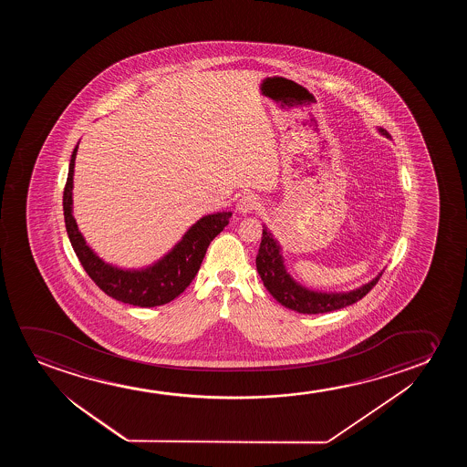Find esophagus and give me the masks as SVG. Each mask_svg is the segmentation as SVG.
Instances as JSON below:
<instances>
[{
    "label": "esophagus",
    "mask_w": 467,
    "mask_h": 467,
    "mask_svg": "<svg viewBox=\"0 0 467 467\" xmlns=\"http://www.w3.org/2000/svg\"><path fill=\"white\" fill-rule=\"evenodd\" d=\"M260 199L256 194H244L241 196V199L237 201L236 209L239 213H243V215H247V213H252V212L256 211V209H260Z\"/></svg>",
    "instance_id": "obj_1"
}]
</instances>
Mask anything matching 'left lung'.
Returning <instances> with one entry per match:
<instances>
[{"instance_id": "obj_1", "label": "left lung", "mask_w": 467, "mask_h": 467, "mask_svg": "<svg viewBox=\"0 0 467 467\" xmlns=\"http://www.w3.org/2000/svg\"><path fill=\"white\" fill-rule=\"evenodd\" d=\"M378 130H379V134L390 139L389 132L386 129L379 128ZM256 269H258V275L262 277L263 284L269 294L273 295L282 306L300 314L330 313V311L349 306L352 303L362 300L365 295L377 285L379 277L383 275V271H381L368 284L351 290V292L327 294V292L309 290V288L300 285L292 275H288L287 268L284 265L281 245L269 233L266 226H263L262 244H260L258 255H256Z\"/></svg>"}]
</instances>
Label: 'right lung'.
Masks as SVG:
<instances>
[{
    "mask_svg": "<svg viewBox=\"0 0 467 467\" xmlns=\"http://www.w3.org/2000/svg\"><path fill=\"white\" fill-rule=\"evenodd\" d=\"M77 151L78 145L71 153L64 190V217L67 234L84 271L109 296L132 306H161L177 298L198 275L209 244L230 223L233 213L217 212L201 218L186 231L185 236L173 245L167 255L151 266L141 269L118 268L97 256L96 252L86 244L73 217V172Z\"/></svg>",
    "mask_w": 467,
    "mask_h": 467,
    "instance_id": "add662e5",
    "label": "right lung"
}]
</instances>
